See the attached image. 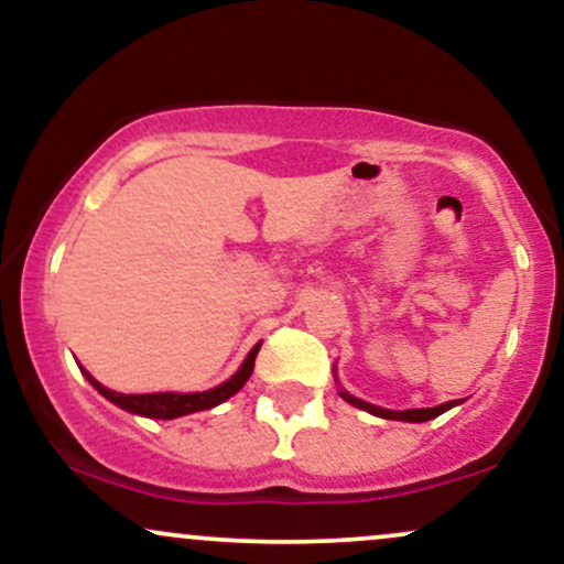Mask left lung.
Masks as SVG:
<instances>
[{
	"label": "left lung",
	"instance_id": "8db88e82",
	"mask_svg": "<svg viewBox=\"0 0 564 564\" xmlns=\"http://www.w3.org/2000/svg\"><path fill=\"white\" fill-rule=\"evenodd\" d=\"M340 395L348 403H354V406L364 409V412H369V414H375V416H382V420H401V422H427V420H435V416L443 414V412H448V409L459 403V401H446V403H441V406H433V409H406V412H390V409L375 406V403H367V401L356 399V395L346 393V390H340Z\"/></svg>",
	"mask_w": 564,
	"mask_h": 564
}]
</instances>
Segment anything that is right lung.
<instances>
[{"mask_svg": "<svg viewBox=\"0 0 564 564\" xmlns=\"http://www.w3.org/2000/svg\"><path fill=\"white\" fill-rule=\"evenodd\" d=\"M258 348H261V343H258V346L250 350L248 359L242 361V367L237 369L235 377H229L227 382H221V386L214 388V390H203V393L123 395V393H116V390L99 386V382L89 372H86V369H82V372L86 375V380H89L91 386H95L99 393L105 395V399L116 403V406L126 409V412L152 416V420H176V416H184V414H192V412H203V409H214V406H218V403L227 401L229 395H235L237 390H240L245 382H248V377L253 375Z\"/></svg>", "mask_w": 564, "mask_h": 564, "instance_id": "1", "label": "right lung"}]
</instances>
